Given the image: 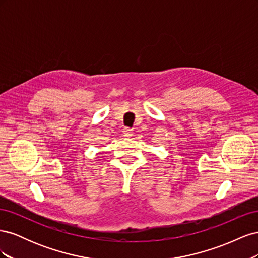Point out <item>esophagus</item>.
Returning a JSON list of instances; mask_svg holds the SVG:
<instances>
[{"mask_svg":"<svg viewBox=\"0 0 258 258\" xmlns=\"http://www.w3.org/2000/svg\"><path fill=\"white\" fill-rule=\"evenodd\" d=\"M122 134H123L124 137H127V138L132 137V131H131V129H129V128H123Z\"/></svg>","mask_w":258,"mask_h":258,"instance_id":"esophagus-1","label":"esophagus"}]
</instances>
